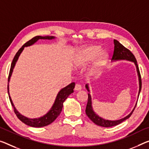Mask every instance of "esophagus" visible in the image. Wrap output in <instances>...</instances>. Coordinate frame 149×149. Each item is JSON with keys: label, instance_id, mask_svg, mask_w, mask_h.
<instances>
[{"label": "esophagus", "instance_id": "obj_1", "mask_svg": "<svg viewBox=\"0 0 149 149\" xmlns=\"http://www.w3.org/2000/svg\"><path fill=\"white\" fill-rule=\"evenodd\" d=\"M81 89V86L79 84H76L75 86V91H79Z\"/></svg>", "mask_w": 149, "mask_h": 149}]
</instances>
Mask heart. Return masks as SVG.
<instances>
[{
	"label": "heart",
	"instance_id": "heart-1",
	"mask_svg": "<svg viewBox=\"0 0 149 149\" xmlns=\"http://www.w3.org/2000/svg\"><path fill=\"white\" fill-rule=\"evenodd\" d=\"M101 51V48L97 46H92L81 49L78 60L76 62V65L82 66L91 62L95 58ZM107 55L105 52H101L96 58L92 67V72H96L104 64Z\"/></svg>",
	"mask_w": 149,
	"mask_h": 149
}]
</instances>
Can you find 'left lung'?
Here are the masks:
<instances>
[{
  "instance_id": "left-lung-1",
  "label": "left lung",
  "mask_w": 149,
  "mask_h": 149,
  "mask_svg": "<svg viewBox=\"0 0 149 149\" xmlns=\"http://www.w3.org/2000/svg\"><path fill=\"white\" fill-rule=\"evenodd\" d=\"M114 51H113V56H112V60H126L129 61H131L133 62L134 64L136 65V71H137V74L139 75V95L140 93L141 90V87H142V81H141V77L140 74V71L139 69V66L137 64V62L134 56L129 50V49L125 48L124 46L118 42L116 40H114ZM86 88L87 89V91H89L88 85H86ZM136 107V106H135ZM135 107H134L133 110L132 111L131 113L129 114L125 117L119 120H117V121H110V120H106L103 119L100 117H99L96 113L93 111V108H92V103H91V97L90 94L88 93V100H87V103L86 109V113L91 121H93L94 123L97 125L99 126L103 127H111L113 126H116L117 125L121 123L123 121L126 120L131 117L132 113L134 111Z\"/></svg>"
}]
</instances>
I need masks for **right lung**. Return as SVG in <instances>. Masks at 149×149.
<instances>
[{
    "instance_id": "right-lung-1",
    "label": "right lung",
    "mask_w": 149,
    "mask_h": 149,
    "mask_svg": "<svg viewBox=\"0 0 149 149\" xmlns=\"http://www.w3.org/2000/svg\"><path fill=\"white\" fill-rule=\"evenodd\" d=\"M54 38H55V37L49 36H37L34 37L31 40H30L28 41L27 42H26V43L20 48L19 50L17 52V53L16 54L15 58H14L13 60V62L11 63L10 70V72H9L8 78V93L9 99H10L11 105L14 108V111H15L16 116H17V117L21 121L24 123V124L27 125L32 127H45V126L48 125H49L53 121H55V119L59 116V115H60L61 112H62V107H63V103L64 102L65 100L68 98V97L69 96L71 93H72L73 92H74V89L75 87V83L74 82H72V83H71L70 84L68 85V86L65 87L64 88L62 89L60 91H59L53 106L52 107L51 109L49 110L46 115H44L43 117H41L40 118H36V119H29V118L26 117L21 115L20 113L16 109L15 106H14L13 101H12V100L10 98V94H9L8 82L10 81L12 73H13V71L14 68H15L16 62H17L18 57H19V56L20 55V54L22 52L24 48V47L31 46V45L34 44L35 42H37L40 39L52 40Z\"/></svg>"
}]
</instances>
